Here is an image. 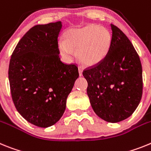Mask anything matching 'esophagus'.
<instances>
[{
	"label": "esophagus",
	"mask_w": 151,
	"mask_h": 151,
	"mask_svg": "<svg viewBox=\"0 0 151 151\" xmlns=\"http://www.w3.org/2000/svg\"><path fill=\"white\" fill-rule=\"evenodd\" d=\"M78 72H79V76L83 75V70L81 68H78Z\"/></svg>",
	"instance_id": "1"
}]
</instances>
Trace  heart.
<instances>
[{
    "label": "heart",
    "mask_w": 151,
    "mask_h": 151,
    "mask_svg": "<svg viewBox=\"0 0 151 151\" xmlns=\"http://www.w3.org/2000/svg\"><path fill=\"white\" fill-rule=\"evenodd\" d=\"M65 41L58 42L62 58L70 61L76 50L77 59L86 66L100 64L109 53L111 35L108 30L98 25L90 24L79 29H71L65 33Z\"/></svg>",
    "instance_id": "obj_1"
}]
</instances>
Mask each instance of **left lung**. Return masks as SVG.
I'll return each instance as SVG.
<instances>
[{"mask_svg": "<svg viewBox=\"0 0 151 151\" xmlns=\"http://www.w3.org/2000/svg\"><path fill=\"white\" fill-rule=\"evenodd\" d=\"M109 53L100 64L84 70L86 93L95 113L116 123L128 119L142 96V67L137 52L120 29L111 24Z\"/></svg>", "mask_w": 151, "mask_h": 151, "instance_id": "8db88e82", "label": "left lung"}]
</instances>
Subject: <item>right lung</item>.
I'll list each match as a JSON object with an SVG mask.
<instances>
[{"label":"right lung","instance_id":"obj_1","mask_svg":"<svg viewBox=\"0 0 151 151\" xmlns=\"http://www.w3.org/2000/svg\"><path fill=\"white\" fill-rule=\"evenodd\" d=\"M62 23L36 25L17 45L8 78L17 110L28 122L48 128L59 121L78 68L59 58L58 38Z\"/></svg>","mask_w":151,"mask_h":151}]
</instances>
